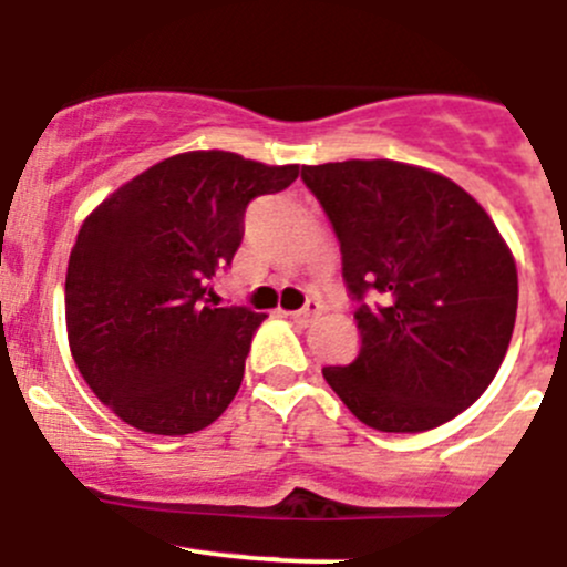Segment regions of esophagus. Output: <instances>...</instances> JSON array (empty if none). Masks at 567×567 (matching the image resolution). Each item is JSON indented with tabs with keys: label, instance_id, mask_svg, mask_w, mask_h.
<instances>
[{
	"label": "esophagus",
	"instance_id": "obj_1",
	"mask_svg": "<svg viewBox=\"0 0 567 567\" xmlns=\"http://www.w3.org/2000/svg\"><path fill=\"white\" fill-rule=\"evenodd\" d=\"M319 313H321V305L319 302H308L302 310H293V313H290V319H293L296 324H302V328H308L310 321L319 319Z\"/></svg>",
	"mask_w": 567,
	"mask_h": 567
}]
</instances>
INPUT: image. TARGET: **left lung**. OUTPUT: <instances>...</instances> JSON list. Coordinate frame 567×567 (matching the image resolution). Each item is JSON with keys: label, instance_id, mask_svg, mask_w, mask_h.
Masks as SVG:
<instances>
[{"label": "left lung", "instance_id": "1", "mask_svg": "<svg viewBox=\"0 0 567 567\" xmlns=\"http://www.w3.org/2000/svg\"><path fill=\"white\" fill-rule=\"evenodd\" d=\"M361 308L359 355L321 375L361 423L423 432L486 392L517 319V262L457 183L398 161L302 166ZM380 299L367 309L363 296Z\"/></svg>", "mask_w": 567, "mask_h": 567}]
</instances>
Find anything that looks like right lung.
<instances>
[{
  "instance_id": "obj_1",
  "label": "right lung",
  "mask_w": 567,
  "mask_h": 567,
  "mask_svg": "<svg viewBox=\"0 0 567 567\" xmlns=\"http://www.w3.org/2000/svg\"><path fill=\"white\" fill-rule=\"evenodd\" d=\"M299 166L200 150L155 163L90 212L64 282L68 339L90 390L150 435H188L226 412L265 313L208 302L243 243V214Z\"/></svg>"
}]
</instances>
